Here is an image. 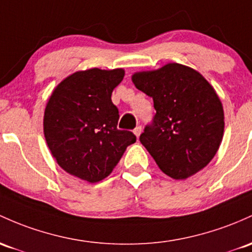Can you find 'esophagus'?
<instances>
[{
	"mask_svg": "<svg viewBox=\"0 0 252 252\" xmlns=\"http://www.w3.org/2000/svg\"><path fill=\"white\" fill-rule=\"evenodd\" d=\"M141 132H142V128H141L140 126H136V128L134 129V134L136 135V137H139V136H140Z\"/></svg>",
	"mask_w": 252,
	"mask_h": 252,
	"instance_id": "esophagus-1",
	"label": "esophagus"
}]
</instances>
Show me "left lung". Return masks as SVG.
<instances>
[{
	"label": "left lung",
	"mask_w": 252,
	"mask_h": 252,
	"mask_svg": "<svg viewBox=\"0 0 252 252\" xmlns=\"http://www.w3.org/2000/svg\"><path fill=\"white\" fill-rule=\"evenodd\" d=\"M131 81L153 98L157 113L140 141L160 170L178 181L203 170L217 154L225 128L214 87L197 70L175 62L136 71Z\"/></svg>",
	"instance_id": "8db88e82"
}]
</instances>
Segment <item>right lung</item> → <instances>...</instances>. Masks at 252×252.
Masks as SVG:
<instances>
[{
    "instance_id": "obj_1",
    "label": "right lung",
    "mask_w": 252,
    "mask_h": 252,
    "mask_svg": "<svg viewBox=\"0 0 252 252\" xmlns=\"http://www.w3.org/2000/svg\"><path fill=\"white\" fill-rule=\"evenodd\" d=\"M124 69L79 70L55 87L44 111L46 145L69 175L82 181H103L136 141L131 131L118 130L120 115L111 94Z\"/></svg>"
}]
</instances>
